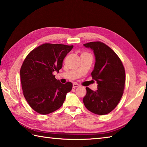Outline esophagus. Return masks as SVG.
<instances>
[{
    "label": "esophagus",
    "mask_w": 147,
    "mask_h": 147,
    "mask_svg": "<svg viewBox=\"0 0 147 147\" xmlns=\"http://www.w3.org/2000/svg\"><path fill=\"white\" fill-rule=\"evenodd\" d=\"M78 86H79V85L76 83H73V88H76L77 87H78Z\"/></svg>",
    "instance_id": "1"
}]
</instances>
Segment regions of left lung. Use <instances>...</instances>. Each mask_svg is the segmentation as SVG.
Segmentation results:
<instances>
[{"instance_id":"1","label":"left lung","mask_w":147,"mask_h":147,"mask_svg":"<svg viewBox=\"0 0 147 147\" xmlns=\"http://www.w3.org/2000/svg\"><path fill=\"white\" fill-rule=\"evenodd\" d=\"M91 49L95 57L92 78L97 83V90L86 88L83 98L86 108L96 115H106L117 106L123 96L125 84V71L118 56L102 42L84 44Z\"/></svg>"}]
</instances>
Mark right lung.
<instances>
[{
    "label": "right lung",
    "mask_w": 147,
    "mask_h": 147,
    "mask_svg": "<svg viewBox=\"0 0 147 147\" xmlns=\"http://www.w3.org/2000/svg\"><path fill=\"white\" fill-rule=\"evenodd\" d=\"M73 45L45 43L32 51L22 65L20 75L24 98L30 106L42 115L57 110L73 88L61 84L53 72L58 73Z\"/></svg>",
    "instance_id": "obj_1"
}]
</instances>
